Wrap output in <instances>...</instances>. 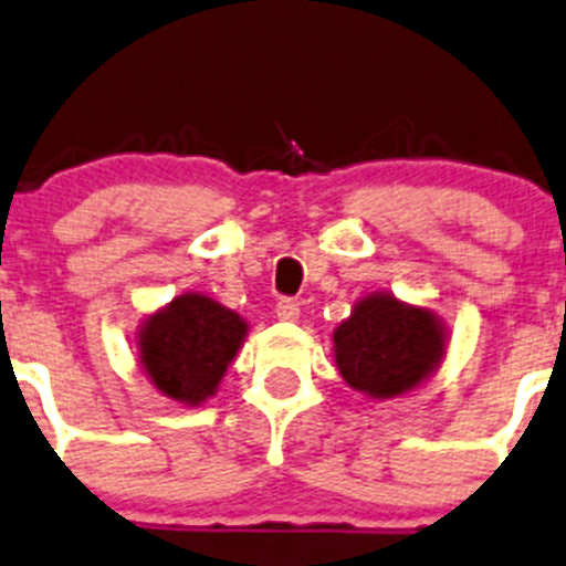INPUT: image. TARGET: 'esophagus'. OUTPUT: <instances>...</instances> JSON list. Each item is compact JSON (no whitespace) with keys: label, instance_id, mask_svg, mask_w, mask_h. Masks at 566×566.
Masks as SVG:
<instances>
[{"label":"esophagus","instance_id":"esophagus-1","mask_svg":"<svg viewBox=\"0 0 566 566\" xmlns=\"http://www.w3.org/2000/svg\"><path fill=\"white\" fill-rule=\"evenodd\" d=\"M275 313L281 322H296V318H300V302L291 300V296H281V300L275 302Z\"/></svg>","mask_w":566,"mask_h":566}]
</instances>
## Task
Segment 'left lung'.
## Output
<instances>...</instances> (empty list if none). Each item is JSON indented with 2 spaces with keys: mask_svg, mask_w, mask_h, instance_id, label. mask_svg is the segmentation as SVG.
<instances>
[{
  "mask_svg": "<svg viewBox=\"0 0 566 566\" xmlns=\"http://www.w3.org/2000/svg\"><path fill=\"white\" fill-rule=\"evenodd\" d=\"M444 354V332L433 313L400 305L389 294L357 302L337 326L335 359L348 387L373 398H392L417 387Z\"/></svg>",
  "mask_w": 566,
  "mask_h": 566,
  "instance_id": "left-lung-1",
  "label": "left lung"
}]
</instances>
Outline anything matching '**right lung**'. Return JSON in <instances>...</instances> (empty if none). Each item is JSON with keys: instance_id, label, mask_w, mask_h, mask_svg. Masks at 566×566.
<instances>
[{"instance_id": "right-lung-1", "label": "right lung", "mask_w": 566, "mask_h": 566, "mask_svg": "<svg viewBox=\"0 0 566 566\" xmlns=\"http://www.w3.org/2000/svg\"><path fill=\"white\" fill-rule=\"evenodd\" d=\"M244 332L248 326L237 313L209 296L185 294L144 324L138 359L157 389L196 406L214 392Z\"/></svg>"}]
</instances>
